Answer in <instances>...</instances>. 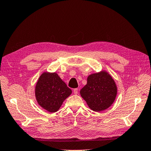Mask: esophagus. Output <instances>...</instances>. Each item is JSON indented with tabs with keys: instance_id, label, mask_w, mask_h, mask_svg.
Wrapping results in <instances>:
<instances>
[{
	"instance_id": "34e87169",
	"label": "esophagus",
	"mask_w": 151,
	"mask_h": 151,
	"mask_svg": "<svg viewBox=\"0 0 151 151\" xmlns=\"http://www.w3.org/2000/svg\"><path fill=\"white\" fill-rule=\"evenodd\" d=\"M73 92H74V94H77V93H78V89H77V88L74 89V91H73Z\"/></svg>"
}]
</instances>
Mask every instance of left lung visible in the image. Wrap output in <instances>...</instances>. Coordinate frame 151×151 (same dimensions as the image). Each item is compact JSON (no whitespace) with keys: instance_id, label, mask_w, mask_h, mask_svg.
Masks as SVG:
<instances>
[{"instance_id":"obj_1","label":"left lung","mask_w":151,"mask_h":151,"mask_svg":"<svg viewBox=\"0 0 151 151\" xmlns=\"http://www.w3.org/2000/svg\"><path fill=\"white\" fill-rule=\"evenodd\" d=\"M117 86L112 76L105 70L90 74L87 84L80 91L81 97L94 111L110 107L117 95Z\"/></svg>"}]
</instances>
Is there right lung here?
<instances>
[{
	"mask_svg": "<svg viewBox=\"0 0 151 151\" xmlns=\"http://www.w3.org/2000/svg\"><path fill=\"white\" fill-rule=\"evenodd\" d=\"M35 94L36 101L41 107L50 113H55L72 94V90L57 72L45 71L37 81Z\"/></svg>",
	"mask_w": 151,
	"mask_h": 151,
	"instance_id": "right-lung-1",
	"label": "right lung"
}]
</instances>
